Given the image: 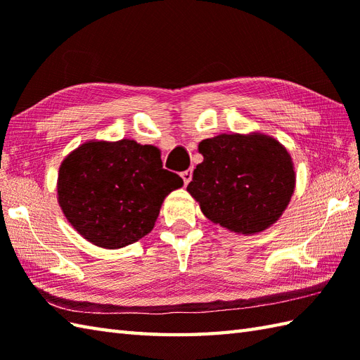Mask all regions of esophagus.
Segmentation results:
<instances>
[{
    "instance_id": "obj_1",
    "label": "esophagus",
    "mask_w": 360,
    "mask_h": 360,
    "mask_svg": "<svg viewBox=\"0 0 360 360\" xmlns=\"http://www.w3.org/2000/svg\"><path fill=\"white\" fill-rule=\"evenodd\" d=\"M192 168H188V170H186V172H182L181 173V178H182V181H184V184L187 186L190 181H192Z\"/></svg>"
}]
</instances>
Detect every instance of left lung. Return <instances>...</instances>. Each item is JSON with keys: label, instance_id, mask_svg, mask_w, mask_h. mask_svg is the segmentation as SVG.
<instances>
[{"label": "left lung", "instance_id": "1", "mask_svg": "<svg viewBox=\"0 0 360 360\" xmlns=\"http://www.w3.org/2000/svg\"><path fill=\"white\" fill-rule=\"evenodd\" d=\"M198 150L204 160L187 192L212 223L243 235L277 223L295 188L292 158L277 139L223 133L201 141Z\"/></svg>", "mask_w": 360, "mask_h": 360}]
</instances>
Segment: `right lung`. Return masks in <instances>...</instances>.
<instances>
[{
	"label": "right lung",
	"instance_id": "add662e5",
	"mask_svg": "<svg viewBox=\"0 0 360 360\" xmlns=\"http://www.w3.org/2000/svg\"><path fill=\"white\" fill-rule=\"evenodd\" d=\"M182 186L178 174L164 170L155 145L88 141L60 165L57 200L83 238L120 249L153 231L165 196Z\"/></svg>",
	"mask_w": 360,
	"mask_h": 360
}]
</instances>
